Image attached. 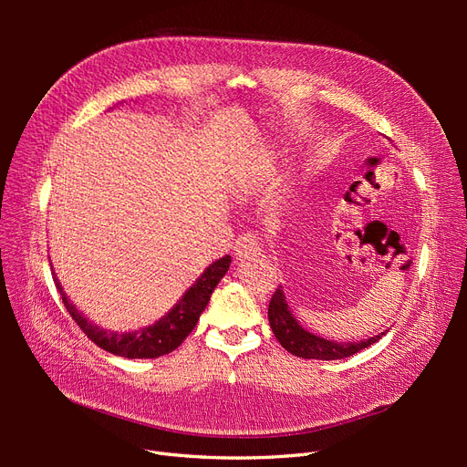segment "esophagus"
Here are the masks:
<instances>
[{
    "mask_svg": "<svg viewBox=\"0 0 467 467\" xmlns=\"http://www.w3.org/2000/svg\"><path fill=\"white\" fill-rule=\"evenodd\" d=\"M259 253H261V242L257 235L245 234L242 237H237L235 247H234V255L237 261H244L251 255H259Z\"/></svg>",
    "mask_w": 467,
    "mask_h": 467,
    "instance_id": "obj_1",
    "label": "esophagus"
}]
</instances>
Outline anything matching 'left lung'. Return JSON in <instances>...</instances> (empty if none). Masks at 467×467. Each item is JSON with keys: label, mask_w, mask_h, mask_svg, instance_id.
Returning a JSON list of instances; mask_svg holds the SVG:
<instances>
[{"label": "left lung", "mask_w": 467, "mask_h": 467, "mask_svg": "<svg viewBox=\"0 0 467 467\" xmlns=\"http://www.w3.org/2000/svg\"><path fill=\"white\" fill-rule=\"evenodd\" d=\"M268 323L276 337V341L285 347L290 355L300 358H314V360H338L357 355L362 348H368L370 345L378 343L381 335L364 338V341H348V343H337L329 338L319 337L316 333H309L298 323L290 312V306L286 302V296L282 286L276 288L273 294L271 304H268Z\"/></svg>", "instance_id": "left-lung-1"}]
</instances>
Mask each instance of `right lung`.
Instances as JSON below:
<instances>
[{
    "instance_id": "1",
    "label": "right lung",
    "mask_w": 467,
    "mask_h": 467,
    "mask_svg": "<svg viewBox=\"0 0 467 467\" xmlns=\"http://www.w3.org/2000/svg\"><path fill=\"white\" fill-rule=\"evenodd\" d=\"M230 263L232 257L225 255L208 265L204 268V273L194 280V285L181 296L179 302L169 309L163 317H160L151 325H146L142 329L126 333L103 329L101 325L89 321L83 316V312H79V309L69 302L60 280L56 278V273L54 282L69 316L74 317V321L79 325V329L86 333L97 347L105 348L110 355L124 358H158L169 355V352L175 350L189 337L201 314L204 312V307L208 306L212 292H214L223 275L228 273Z\"/></svg>"
}]
</instances>
